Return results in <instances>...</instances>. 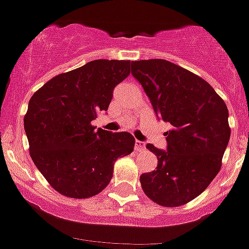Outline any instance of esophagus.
Wrapping results in <instances>:
<instances>
[{
  "label": "esophagus",
  "instance_id": "obj_1",
  "mask_svg": "<svg viewBox=\"0 0 249 249\" xmlns=\"http://www.w3.org/2000/svg\"><path fill=\"white\" fill-rule=\"evenodd\" d=\"M134 147L137 151H142V150L145 149V144L142 142H140V140H135Z\"/></svg>",
  "mask_w": 249,
  "mask_h": 249
}]
</instances>
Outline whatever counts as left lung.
I'll list each match as a JSON object with an SVG mask.
<instances>
[{"label": "left lung", "mask_w": 249, "mask_h": 249, "mask_svg": "<svg viewBox=\"0 0 249 249\" xmlns=\"http://www.w3.org/2000/svg\"><path fill=\"white\" fill-rule=\"evenodd\" d=\"M132 75L149 97L157 119L172 124L167 150L147 144L155 171L140 176L145 195L163 207H178L203 193L220 171L230 139L225 102L208 82L163 59L132 61Z\"/></svg>", "instance_id": "left-lung-1"}]
</instances>
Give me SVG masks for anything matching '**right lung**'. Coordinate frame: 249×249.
Returning a JSON list of instances; mask_svg holds the SVG:
<instances>
[{
  "label": "right lung",
  "instance_id": "right-lung-1",
  "mask_svg": "<svg viewBox=\"0 0 249 249\" xmlns=\"http://www.w3.org/2000/svg\"><path fill=\"white\" fill-rule=\"evenodd\" d=\"M130 60L97 59L44 83L29 100L24 128L34 163L49 185L71 198H88L110 183L114 163L129 155L130 133L92 125L107 111Z\"/></svg>",
  "mask_w": 249,
  "mask_h": 249
}]
</instances>
